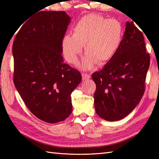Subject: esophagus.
<instances>
[{
  "mask_svg": "<svg viewBox=\"0 0 159 159\" xmlns=\"http://www.w3.org/2000/svg\"><path fill=\"white\" fill-rule=\"evenodd\" d=\"M82 76H83V80H86V79H88L91 77L90 74H87V73H83L82 74Z\"/></svg>",
  "mask_w": 159,
  "mask_h": 159,
  "instance_id": "esophagus-1",
  "label": "esophagus"
}]
</instances>
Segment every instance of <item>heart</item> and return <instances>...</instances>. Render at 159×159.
I'll use <instances>...</instances> for the list:
<instances>
[{"label": "heart", "instance_id": "1", "mask_svg": "<svg viewBox=\"0 0 159 159\" xmlns=\"http://www.w3.org/2000/svg\"><path fill=\"white\" fill-rule=\"evenodd\" d=\"M121 39L122 26L120 22L88 15L74 25L72 35L64 37L63 52L67 61L75 63L84 46L87 54L80 66L89 69L96 62L98 65H102L109 61L119 48Z\"/></svg>", "mask_w": 159, "mask_h": 159}]
</instances>
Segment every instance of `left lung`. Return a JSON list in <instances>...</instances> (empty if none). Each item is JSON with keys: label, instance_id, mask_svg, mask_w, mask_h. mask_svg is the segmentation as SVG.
I'll list each match as a JSON object with an SVG mask.
<instances>
[{"label": "left lung", "instance_id": "1", "mask_svg": "<svg viewBox=\"0 0 159 159\" xmlns=\"http://www.w3.org/2000/svg\"><path fill=\"white\" fill-rule=\"evenodd\" d=\"M150 60L143 33L133 22H127L117 52L102 70L92 75L96 85L94 106L101 118L120 120L137 107L146 89Z\"/></svg>", "mask_w": 159, "mask_h": 159}]
</instances>
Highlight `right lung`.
<instances>
[{
	"label": "right lung",
	"mask_w": 159,
	"mask_h": 159,
	"mask_svg": "<svg viewBox=\"0 0 159 159\" xmlns=\"http://www.w3.org/2000/svg\"><path fill=\"white\" fill-rule=\"evenodd\" d=\"M70 20L63 11H38L22 26L13 43L16 88L29 111L48 123L71 114V93L82 80L61 55Z\"/></svg>",
	"instance_id": "1"
}]
</instances>
